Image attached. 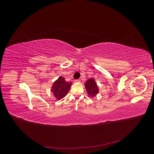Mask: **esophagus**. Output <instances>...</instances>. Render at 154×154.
Instances as JSON below:
<instances>
[{
	"label": "esophagus",
	"mask_w": 154,
	"mask_h": 154,
	"mask_svg": "<svg viewBox=\"0 0 154 154\" xmlns=\"http://www.w3.org/2000/svg\"><path fill=\"white\" fill-rule=\"evenodd\" d=\"M74 82L75 83H80L81 81H80V80H75L74 81Z\"/></svg>",
	"instance_id": "obj_1"
}]
</instances>
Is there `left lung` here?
I'll use <instances>...</instances> for the list:
<instances>
[{"label":"left lung","instance_id":"left-lung-1","mask_svg":"<svg viewBox=\"0 0 154 154\" xmlns=\"http://www.w3.org/2000/svg\"><path fill=\"white\" fill-rule=\"evenodd\" d=\"M85 87L90 97H94L99 93V87L94 78H89L85 83Z\"/></svg>","mask_w":154,"mask_h":154}]
</instances>
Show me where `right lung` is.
Wrapping results in <instances>:
<instances>
[{
    "mask_svg": "<svg viewBox=\"0 0 154 154\" xmlns=\"http://www.w3.org/2000/svg\"><path fill=\"white\" fill-rule=\"evenodd\" d=\"M71 85V82H66L63 77L60 76L53 83L51 91L52 92L56 99L60 100L67 94Z\"/></svg>",
    "mask_w": 154,
    "mask_h": 154,
    "instance_id": "right-lung-1",
    "label": "right lung"
}]
</instances>
